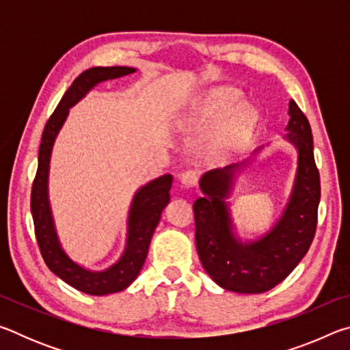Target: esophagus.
I'll return each mask as SVG.
<instances>
[{
    "instance_id": "esophagus-1",
    "label": "esophagus",
    "mask_w": 350,
    "mask_h": 350,
    "mask_svg": "<svg viewBox=\"0 0 350 350\" xmlns=\"http://www.w3.org/2000/svg\"><path fill=\"white\" fill-rule=\"evenodd\" d=\"M179 180H180V183H182V187L193 188V187L198 185L199 174L196 173V171H193V170L183 171V173L179 176Z\"/></svg>"
}]
</instances>
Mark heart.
Returning <instances> with one entry per match:
<instances>
[{"label":"heart","instance_id":"heart-1","mask_svg":"<svg viewBox=\"0 0 350 350\" xmlns=\"http://www.w3.org/2000/svg\"><path fill=\"white\" fill-rule=\"evenodd\" d=\"M241 92L234 88L224 86L211 91L208 96L194 106L191 112V120L199 128H208L225 117L221 128H219L215 139L206 146V157L211 162H219L227 159L230 154L241 150L250 139L254 126L258 122V114L250 105L239 103ZM237 108L234 109V106Z\"/></svg>","mask_w":350,"mask_h":350}]
</instances>
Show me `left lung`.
<instances>
[{
  "mask_svg": "<svg viewBox=\"0 0 350 350\" xmlns=\"http://www.w3.org/2000/svg\"><path fill=\"white\" fill-rule=\"evenodd\" d=\"M288 116L286 139L298 150V168L286 208L262 238L250 242L236 238L225 202L236 173L248 161L211 170L200 177L204 196L193 204L198 253L211 280L230 292L262 293L273 288L299 264L315 236L321 185L313 157L312 129L295 100L288 103Z\"/></svg>",
  "mask_w": 350,
  "mask_h": 350,
  "instance_id": "obj_1",
  "label": "left lung"
}]
</instances>
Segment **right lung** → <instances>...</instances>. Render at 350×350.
I'll return each mask as SVG.
<instances>
[{
    "label": "right lung",
    "instance_id": "1",
    "mask_svg": "<svg viewBox=\"0 0 350 350\" xmlns=\"http://www.w3.org/2000/svg\"><path fill=\"white\" fill-rule=\"evenodd\" d=\"M135 72L134 68L111 66L91 68L81 72L64 92L54 114L47 120L38 151V168L32 183L31 211L33 217L35 236L44 262L52 273L88 295H109L125 290L144 267L148 248L161 221L162 211L170 202V188L173 176L163 174L157 179L148 182L134 194L128 215V234L125 252L109 269L92 271L81 267L70 259L63 250L58 239L54 216H52L49 194H47V179H49V162L52 146L58 131L69 114V108L80 102L94 86L106 80H114L118 77Z\"/></svg>",
    "mask_w": 350,
    "mask_h": 350
}]
</instances>
